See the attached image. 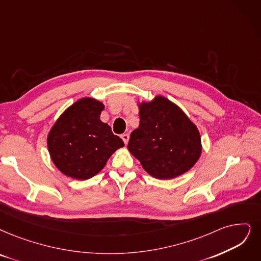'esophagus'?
Returning <instances> with one entry per match:
<instances>
[{"instance_id":"1","label":"esophagus","mask_w":261,"mask_h":261,"mask_svg":"<svg viewBox=\"0 0 261 261\" xmlns=\"http://www.w3.org/2000/svg\"><path fill=\"white\" fill-rule=\"evenodd\" d=\"M121 138L123 139V141H124V143H125V144H127L128 139H129V135H128V134H123L122 136H121Z\"/></svg>"}]
</instances>
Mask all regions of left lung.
<instances>
[{
	"label": "left lung",
	"mask_w": 261,
	"mask_h": 261,
	"mask_svg": "<svg viewBox=\"0 0 261 261\" xmlns=\"http://www.w3.org/2000/svg\"><path fill=\"white\" fill-rule=\"evenodd\" d=\"M139 109V127L130 134L128 151L156 179H173L189 171L201 153L197 127L163 96L142 102Z\"/></svg>",
	"instance_id": "obj_1"
}]
</instances>
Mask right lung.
Returning a JSON list of instances; mask_svg holds the SVG:
<instances>
[{
    "label": "right lung",
    "mask_w": 261,
    "mask_h": 261,
    "mask_svg": "<svg viewBox=\"0 0 261 261\" xmlns=\"http://www.w3.org/2000/svg\"><path fill=\"white\" fill-rule=\"evenodd\" d=\"M103 105L82 98L66 109L51 128L48 150L58 169L70 178L87 180L98 173L123 140L99 120Z\"/></svg>",
    "instance_id": "1"
}]
</instances>
